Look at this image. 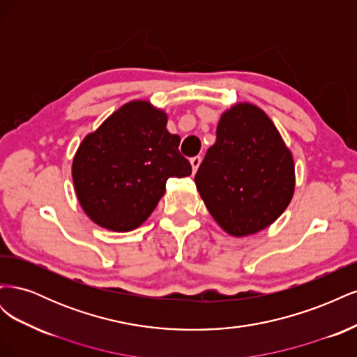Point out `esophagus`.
I'll list each match as a JSON object with an SVG mask.
<instances>
[{
    "label": "esophagus",
    "mask_w": 357,
    "mask_h": 357,
    "mask_svg": "<svg viewBox=\"0 0 357 357\" xmlns=\"http://www.w3.org/2000/svg\"><path fill=\"white\" fill-rule=\"evenodd\" d=\"M201 156H195V158H192L190 159V165H192V171H193V174H195V172L198 171V168H199V165H201Z\"/></svg>",
    "instance_id": "34e87169"
}]
</instances>
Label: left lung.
<instances>
[{
    "label": "left lung",
    "instance_id": "1",
    "mask_svg": "<svg viewBox=\"0 0 357 357\" xmlns=\"http://www.w3.org/2000/svg\"><path fill=\"white\" fill-rule=\"evenodd\" d=\"M195 185L213 219L235 238L273 225L295 193V162L277 126L252 102L226 109Z\"/></svg>",
    "mask_w": 357,
    "mask_h": 357
}]
</instances>
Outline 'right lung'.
<instances>
[{
  "instance_id": "1",
  "label": "right lung",
  "mask_w": 357,
  "mask_h": 357,
  "mask_svg": "<svg viewBox=\"0 0 357 357\" xmlns=\"http://www.w3.org/2000/svg\"><path fill=\"white\" fill-rule=\"evenodd\" d=\"M167 122L165 110L134 100L83 138L71 174L80 207L93 223L113 232L134 231L156 208L169 177L192 174L178 152L180 137Z\"/></svg>"
}]
</instances>
